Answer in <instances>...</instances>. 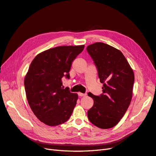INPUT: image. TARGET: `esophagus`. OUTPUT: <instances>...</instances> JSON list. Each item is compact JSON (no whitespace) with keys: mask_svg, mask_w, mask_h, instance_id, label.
Returning <instances> with one entry per match:
<instances>
[{"mask_svg":"<svg viewBox=\"0 0 156 156\" xmlns=\"http://www.w3.org/2000/svg\"><path fill=\"white\" fill-rule=\"evenodd\" d=\"M78 96L80 97H82V96H86V94H83L81 92H79L78 93Z\"/></svg>","mask_w":156,"mask_h":156,"instance_id":"esophagus-1","label":"esophagus"}]
</instances>
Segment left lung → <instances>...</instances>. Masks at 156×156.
<instances>
[{"label": "left lung", "mask_w": 156, "mask_h": 156, "mask_svg": "<svg viewBox=\"0 0 156 156\" xmlns=\"http://www.w3.org/2000/svg\"><path fill=\"white\" fill-rule=\"evenodd\" d=\"M87 52L96 66L103 93L88 92L94 105L88 111L90 122L101 129L115 126L124 116L132 98L133 71L122 52L101 42L88 45Z\"/></svg>", "instance_id": "left-lung-1"}]
</instances>
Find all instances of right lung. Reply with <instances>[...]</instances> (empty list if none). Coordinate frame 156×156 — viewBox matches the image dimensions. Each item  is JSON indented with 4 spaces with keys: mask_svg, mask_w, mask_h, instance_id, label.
Listing matches in <instances>:
<instances>
[{
    "mask_svg": "<svg viewBox=\"0 0 156 156\" xmlns=\"http://www.w3.org/2000/svg\"><path fill=\"white\" fill-rule=\"evenodd\" d=\"M84 45L60 46L37 55L31 62L24 84L28 103L41 122L55 126L66 122L76 105L78 96L62 87L69 79L73 61Z\"/></svg>",
    "mask_w": 156,
    "mask_h": 156,
    "instance_id": "obj_1",
    "label": "right lung"
}]
</instances>
